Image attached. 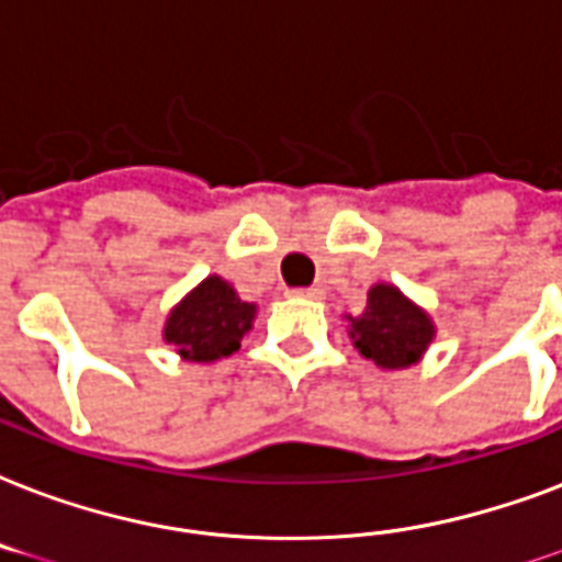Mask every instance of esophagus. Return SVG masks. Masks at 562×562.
Listing matches in <instances>:
<instances>
[{
	"mask_svg": "<svg viewBox=\"0 0 562 562\" xmlns=\"http://www.w3.org/2000/svg\"><path fill=\"white\" fill-rule=\"evenodd\" d=\"M290 295H302V299H319V286H304V290H290Z\"/></svg>",
	"mask_w": 562,
	"mask_h": 562,
	"instance_id": "1",
	"label": "esophagus"
}]
</instances>
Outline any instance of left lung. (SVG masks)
Here are the masks:
<instances>
[{
	"label": "left lung",
	"mask_w": 562,
	"mask_h": 562,
	"mask_svg": "<svg viewBox=\"0 0 562 562\" xmlns=\"http://www.w3.org/2000/svg\"><path fill=\"white\" fill-rule=\"evenodd\" d=\"M355 349L381 369H407L419 363L434 340V322L419 304L393 284H375L367 295V307L349 316Z\"/></svg>",
	"instance_id": "obj_1"
}]
</instances>
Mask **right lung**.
<instances>
[{
	"label": "right lung",
	"mask_w": 562,
	"mask_h": 562,
	"mask_svg": "<svg viewBox=\"0 0 562 562\" xmlns=\"http://www.w3.org/2000/svg\"><path fill=\"white\" fill-rule=\"evenodd\" d=\"M258 307L243 302L237 290L220 276H207L169 311L164 340L184 360L211 363L240 349Z\"/></svg>",
	"instance_id": "1"
}]
</instances>
